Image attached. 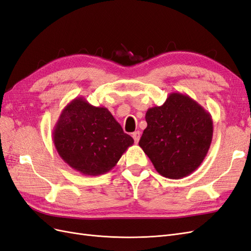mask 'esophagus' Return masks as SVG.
I'll return each mask as SVG.
<instances>
[{
	"mask_svg": "<svg viewBox=\"0 0 251 251\" xmlns=\"http://www.w3.org/2000/svg\"><path fill=\"white\" fill-rule=\"evenodd\" d=\"M132 138H133L135 143H138L140 141V138H141V132L140 131H134L132 133Z\"/></svg>",
	"mask_w": 251,
	"mask_h": 251,
	"instance_id": "esophagus-1",
	"label": "esophagus"
}]
</instances>
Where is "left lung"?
Segmentation results:
<instances>
[{
  "instance_id": "8db88e82",
  "label": "left lung",
  "mask_w": 251,
  "mask_h": 251,
  "mask_svg": "<svg viewBox=\"0 0 251 251\" xmlns=\"http://www.w3.org/2000/svg\"><path fill=\"white\" fill-rule=\"evenodd\" d=\"M145 119L139 145L157 173L176 180L198 169L212 141L208 111L189 96L171 92L162 106L147 110Z\"/></svg>"
}]
</instances>
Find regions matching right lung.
Masks as SVG:
<instances>
[{
    "instance_id": "right-lung-1",
    "label": "right lung",
    "mask_w": 251,
    "mask_h": 251,
    "mask_svg": "<svg viewBox=\"0 0 251 251\" xmlns=\"http://www.w3.org/2000/svg\"><path fill=\"white\" fill-rule=\"evenodd\" d=\"M52 140L64 162L84 176L108 173L133 144L106 107L92 106L83 97L63 109Z\"/></svg>"
}]
</instances>
